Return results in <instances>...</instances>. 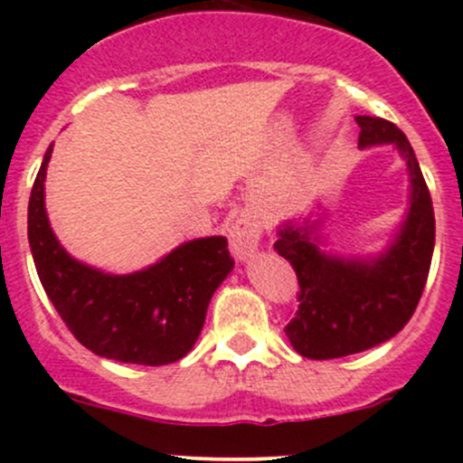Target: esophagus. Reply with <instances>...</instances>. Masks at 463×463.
<instances>
[{
  "label": "esophagus",
  "mask_w": 463,
  "mask_h": 463,
  "mask_svg": "<svg viewBox=\"0 0 463 463\" xmlns=\"http://www.w3.org/2000/svg\"><path fill=\"white\" fill-rule=\"evenodd\" d=\"M260 237L261 226L258 219H255V214L241 213L231 228L232 255L240 261H249L250 258H255L260 246Z\"/></svg>",
  "instance_id": "1"
}]
</instances>
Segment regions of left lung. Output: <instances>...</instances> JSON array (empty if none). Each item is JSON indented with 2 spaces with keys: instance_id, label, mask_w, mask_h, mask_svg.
Listing matches in <instances>:
<instances>
[{
  "instance_id": "obj_1",
  "label": "left lung",
  "mask_w": 463,
  "mask_h": 463,
  "mask_svg": "<svg viewBox=\"0 0 463 463\" xmlns=\"http://www.w3.org/2000/svg\"><path fill=\"white\" fill-rule=\"evenodd\" d=\"M358 147L394 145L405 161L410 205L387 249L378 255H335L320 235L325 213L316 210L282 222L273 249L296 269V318L287 325L288 343L314 361L365 352L394 338L412 318L434 250V210L414 149L394 123L356 116ZM321 213H318L317 210Z\"/></svg>"
}]
</instances>
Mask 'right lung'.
Listing matches in <instances>:
<instances>
[{"label": "right lung", "mask_w": 463, "mask_h": 463, "mask_svg": "<svg viewBox=\"0 0 463 463\" xmlns=\"http://www.w3.org/2000/svg\"><path fill=\"white\" fill-rule=\"evenodd\" d=\"M49 145L29 199V244L37 275L55 311L78 343L98 356L134 365H167L184 358L203 329L210 298L235 260L226 237L176 246L147 269L105 273L71 258L46 217Z\"/></svg>", "instance_id": "obj_1"}]
</instances>
